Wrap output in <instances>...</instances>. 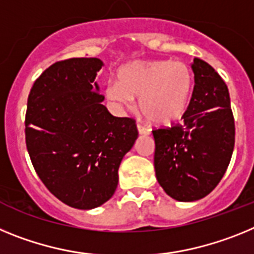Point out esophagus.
I'll use <instances>...</instances> for the list:
<instances>
[{"mask_svg":"<svg viewBox=\"0 0 254 254\" xmlns=\"http://www.w3.org/2000/svg\"><path fill=\"white\" fill-rule=\"evenodd\" d=\"M136 127H138V131H139L140 135H148V134H151V129L143 127V125H138Z\"/></svg>","mask_w":254,"mask_h":254,"instance_id":"obj_1","label":"esophagus"}]
</instances>
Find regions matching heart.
Listing matches in <instances>:
<instances>
[{"label":"heart","mask_w":254,"mask_h":254,"mask_svg":"<svg viewBox=\"0 0 254 254\" xmlns=\"http://www.w3.org/2000/svg\"><path fill=\"white\" fill-rule=\"evenodd\" d=\"M118 78L106 85L107 100L120 109H131L139 97L140 111L153 124H173L188 109L194 76L182 61H134L119 70Z\"/></svg>","instance_id":"b5f03b06"}]
</instances>
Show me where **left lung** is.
Returning a JSON list of instances; mask_svg holds the SVG:
<instances>
[{
  "label": "left lung",
  "instance_id": "8db88e82",
  "mask_svg": "<svg viewBox=\"0 0 254 254\" xmlns=\"http://www.w3.org/2000/svg\"><path fill=\"white\" fill-rule=\"evenodd\" d=\"M194 89L184 124L153 130L156 178L180 202L206 197L230 164L235 124L228 85L200 59L191 64Z\"/></svg>",
  "mask_w": 254,
  "mask_h": 254
}]
</instances>
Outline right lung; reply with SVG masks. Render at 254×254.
Returning a JSON list of instances; mask_svg holds the SVG:
<instances>
[{
	"instance_id": "right-lung-1",
	"label": "right lung",
	"mask_w": 254,
	"mask_h": 254,
	"mask_svg": "<svg viewBox=\"0 0 254 254\" xmlns=\"http://www.w3.org/2000/svg\"><path fill=\"white\" fill-rule=\"evenodd\" d=\"M96 57L59 61L34 81L25 142L46 188L74 208L102 206L118 188L121 160L138 138L135 120L112 116L94 79Z\"/></svg>"
}]
</instances>
